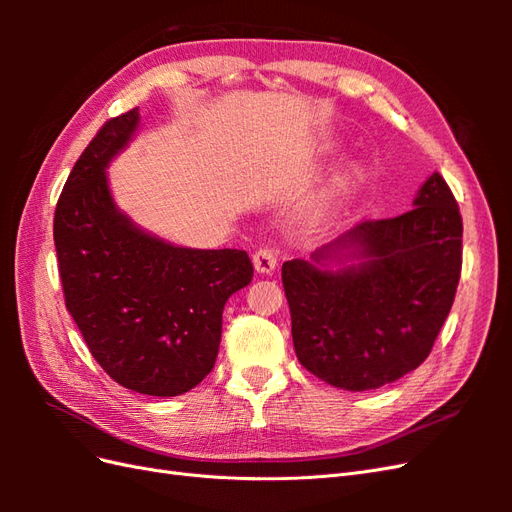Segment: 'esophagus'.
<instances>
[{
    "mask_svg": "<svg viewBox=\"0 0 512 512\" xmlns=\"http://www.w3.org/2000/svg\"><path fill=\"white\" fill-rule=\"evenodd\" d=\"M252 262L258 273H271L277 267V256L273 254V250H269V247H260V250L252 256Z\"/></svg>",
    "mask_w": 512,
    "mask_h": 512,
    "instance_id": "esophagus-1",
    "label": "esophagus"
}]
</instances>
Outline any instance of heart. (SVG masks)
Wrapping results in <instances>:
<instances>
[{"label":"heart","mask_w":512,"mask_h":512,"mask_svg":"<svg viewBox=\"0 0 512 512\" xmlns=\"http://www.w3.org/2000/svg\"><path fill=\"white\" fill-rule=\"evenodd\" d=\"M356 181V170L354 168H344L335 173L327 185L312 198L309 203V218H312L316 224H322L331 220L337 213V209L346 203V198L350 196L352 188Z\"/></svg>","instance_id":"1"}]
</instances>
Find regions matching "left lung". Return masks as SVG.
I'll return each instance as SVG.
<instances>
[{
  "label": "left lung",
  "instance_id": "obj_1",
  "mask_svg": "<svg viewBox=\"0 0 512 512\" xmlns=\"http://www.w3.org/2000/svg\"><path fill=\"white\" fill-rule=\"evenodd\" d=\"M414 209L361 222L282 282L301 365L344 391H371L421 365L451 312L461 273V215L433 173Z\"/></svg>",
  "mask_w": 512,
  "mask_h": 512
}]
</instances>
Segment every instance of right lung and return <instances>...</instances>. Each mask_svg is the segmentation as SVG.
Here are the masks:
<instances>
[{
    "instance_id": "right-lung-1",
    "label": "right lung",
    "mask_w": 512,
    "mask_h": 512,
    "mask_svg": "<svg viewBox=\"0 0 512 512\" xmlns=\"http://www.w3.org/2000/svg\"><path fill=\"white\" fill-rule=\"evenodd\" d=\"M141 115L106 121L76 160L53 237L66 307L100 367L130 391L175 397L215 365L228 297L252 282L243 250L168 243L123 213L106 170Z\"/></svg>"
}]
</instances>
